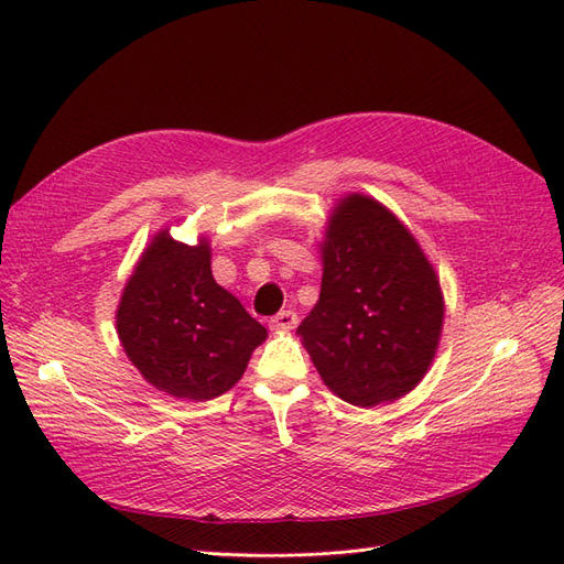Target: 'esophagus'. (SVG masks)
I'll list each match as a JSON object with an SVG mask.
<instances>
[{"label":"esophagus","instance_id":"obj_1","mask_svg":"<svg viewBox=\"0 0 564 564\" xmlns=\"http://www.w3.org/2000/svg\"><path fill=\"white\" fill-rule=\"evenodd\" d=\"M296 324H299V315L294 311H282L275 317H270L272 332H292Z\"/></svg>","mask_w":564,"mask_h":564}]
</instances>
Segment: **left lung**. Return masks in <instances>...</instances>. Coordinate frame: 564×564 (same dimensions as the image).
Listing matches in <instances>:
<instances>
[{"label": "left lung", "instance_id": "left-lung-1", "mask_svg": "<svg viewBox=\"0 0 564 564\" xmlns=\"http://www.w3.org/2000/svg\"><path fill=\"white\" fill-rule=\"evenodd\" d=\"M319 301L296 334L334 395L371 409L414 390L440 346L445 299L433 263L379 199L344 195L319 242Z\"/></svg>", "mask_w": 564, "mask_h": 564}]
</instances>
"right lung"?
I'll list each match as a JSON object with an SVG mask.
<instances>
[{
	"instance_id": "right-lung-1",
	"label": "right lung",
	"mask_w": 564,
	"mask_h": 564,
	"mask_svg": "<svg viewBox=\"0 0 564 564\" xmlns=\"http://www.w3.org/2000/svg\"><path fill=\"white\" fill-rule=\"evenodd\" d=\"M117 336L141 377L191 402L228 392L268 338L212 275V245L176 242L162 228L135 263L117 305Z\"/></svg>"
}]
</instances>
